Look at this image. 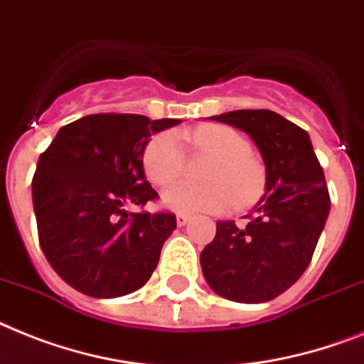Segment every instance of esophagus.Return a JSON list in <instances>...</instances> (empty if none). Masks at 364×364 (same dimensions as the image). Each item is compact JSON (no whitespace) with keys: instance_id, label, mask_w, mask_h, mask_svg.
Segmentation results:
<instances>
[{"instance_id":"1","label":"esophagus","mask_w":364,"mask_h":364,"mask_svg":"<svg viewBox=\"0 0 364 364\" xmlns=\"http://www.w3.org/2000/svg\"><path fill=\"white\" fill-rule=\"evenodd\" d=\"M176 220H177V226H185V224L191 220V217H188V215H185V213H177Z\"/></svg>"}]
</instances>
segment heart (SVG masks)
<instances>
[{"instance_id": "b5f03b06", "label": "heart", "mask_w": 364, "mask_h": 364, "mask_svg": "<svg viewBox=\"0 0 364 364\" xmlns=\"http://www.w3.org/2000/svg\"><path fill=\"white\" fill-rule=\"evenodd\" d=\"M181 138L198 153L213 156L205 164V183H177L162 194V203L172 211H223L233 202L245 208L262 194L264 168L250 155V144L228 125H202L181 132ZM141 166L155 187H166L183 173L185 151L173 132H159L146 144Z\"/></svg>"}]
</instances>
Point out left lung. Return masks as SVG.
I'll use <instances>...</instances> for the list:
<instances>
[{"label":"left lung","mask_w":364,"mask_h":364,"mask_svg":"<svg viewBox=\"0 0 364 364\" xmlns=\"http://www.w3.org/2000/svg\"><path fill=\"white\" fill-rule=\"evenodd\" d=\"M211 119L252 138L265 162V194L247 223H217L200 254L213 291L237 303L284 294L309 267L331 209L326 176L306 131L271 110H235Z\"/></svg>","instance_id":"8db88e82"}]
</instances>
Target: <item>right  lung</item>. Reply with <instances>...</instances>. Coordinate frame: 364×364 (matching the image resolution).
<instances>
[{
  "mask_svg": "<svg viewBox=\"0 0 364 364\" xmlns=\"http://www.w3.org/2000/svg\"><path fill=\"white\" fill-rule=\"evenodd\" d=\"M181 123L138 114H93L59 129L38 156L31 191L38 243L55 273L91 297L146 284L176 230L170 211H136L159 194L141 155L153 132Z\"/></svg>",
  "mask_w": 364,
  "mask_h": 364,
  "instance_id": "1",
  "label": "right lung"
}]
</instances>
